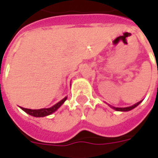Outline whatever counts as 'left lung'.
<instances>
[{
    "mask_svg": "<svg viewBox=\"0 0 158 158\" xmlns=\"http://www.w3.org/2000/svg\"><path fill=\"white\" fill-rule=\"evenodd\" d=\"M140 102H141V101L139 102H137L136 104H135V105H133V106H128V107H115V106H110V105L109 106H111L112 108H113L114 110H116V111H120V112H128V111H130V110L134 109V108L138 106Z\"/></svg>",
    "mask_w": 158,
    "mask_h": 158,
    "instance_id": "obj_1",
    "label": "left lung"
}]
</instances>
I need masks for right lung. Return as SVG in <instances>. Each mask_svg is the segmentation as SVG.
I'll list each match as a JSON object with an SVG mask.
<instances>
[{"label": "right lung", "mask_w": 158, "mask_h": 158, "mask_svg": "<svg viewBox=\"0 0 158 158\" xmlns=\"http://www.w3.org/2000/svg\"><path fill=\"white\" fill-rule=\"evenodd\" d=\"M67 96L64 97L62 101H60L59 102H57L56 104H55L54 106L50 107V108H41V109H28V108H23V107H21V109L23 110L25 113H27L29 115L34 117H37V118H40V117H45L48 116L50 114H52L54 112H56V110L58 109L60 106H62V104L64 103L66 100H67Z\"/></svg>", "instance_id": "1"}]
</instances>
